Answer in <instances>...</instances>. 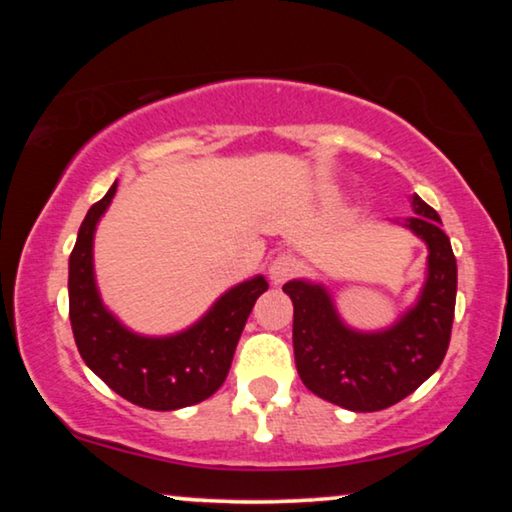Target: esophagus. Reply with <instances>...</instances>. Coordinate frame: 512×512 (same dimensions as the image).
I'll return each instance as SVG.
<instances>
[{
	"label": "esophagus",
	"mask_w": 512,
	"mask_h": 512,
	"mask_svg": "<svg viewBox=\"0 0 512 512\" xmlns=\"http://www.w3.org/2000/svg\"><path fill=\"white\" fill-rule=\"evenodd\" d=\"M300 270V263L298 258H293L291 254H279L270 261L268 265V275L272 279V284H284L289 282V279L296 275Z\"/></svg>",
	"instance_id": "esophagus-1"
}]
</instances>
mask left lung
<instances>
[{
	"mask_svg": "<svg viewBox=\"0 0 512 512\" xmlns=\"http://www.w3.org/2000/svg\"><path fill=\"white\" fill-rule=\"evenodd\" d=\"M415 216L403 221L429 247L417 303L384 331L363 333L340 319L324 284L291 279L293 354L312 394L354 412H377L410 396L436 373L450 345L457 303V258L433 207L412 195Z\"/></svg>",
	"mask_w": 512,
	"mask_h": 512,
	"instance_id": "left-lung-1",
	"label": "left lung"
}]
</instances>
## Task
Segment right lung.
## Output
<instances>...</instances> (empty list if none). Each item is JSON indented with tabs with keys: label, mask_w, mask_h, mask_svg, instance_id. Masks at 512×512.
I'll return each instance as SVG.
<instances>
[{
	"label": "right lung",
	"mask_w": 512,
	"mask_h": 512,
	"mask_svg": "<svg viewBox=\"0 0 512 512\" xmlns=\"http://www.w3.org/2000/svg\"><path fill=\"white\" fill-rule=\"evenodd\" d=\"M116 181L88 209L69 256V321L86 366L125 401L146 410H179L205 401L226 382L251 307L268 291L263 275L223 293L186 331L149 338L125 328L95 284L93 237L116 195Z\"/></svg>",
	"instance_id": "1"
}]
</instances>
